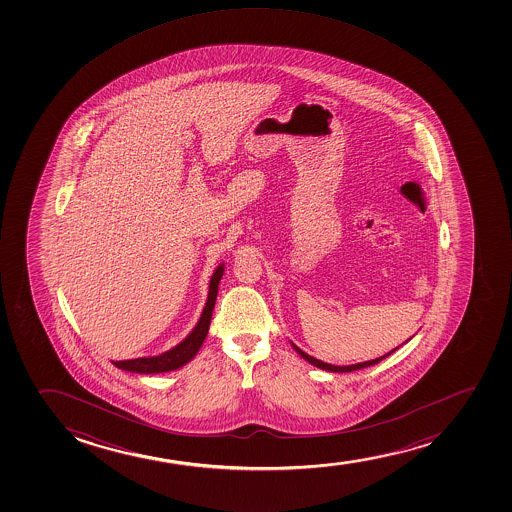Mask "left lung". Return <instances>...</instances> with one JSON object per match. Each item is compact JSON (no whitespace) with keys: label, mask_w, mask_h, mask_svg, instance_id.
Wrapping results in <instances>:
<instances>
[{"label":"left lung","mask_w":512,"mask_h":512,"mask_svg":"<svg viewBox=\"0 0 512 512\" xmlns=\"http://www.w3.org/2000/svg\"><path fill=\"white\" fill-rule=\"evenodd\" d=\"M292 347H294L295 352L299 353L300 357L302 359L307 360L309 364L314 365V367H319V369H323V371L328 372H352V371H359V369H364V367H371V365H376L377 362H381L382 359H386V357H389L391 353L396 352L398 348H394V350H391V352L386 353V355H382V357H379V359L374 360H367V362H360V364H352V365H331L326 364V362H323V360L314 359V357H311V355H307L306 352H302L297 345H294L292 343Z\"/></svg>","instance_id":"8db88e82"}]
</instances>
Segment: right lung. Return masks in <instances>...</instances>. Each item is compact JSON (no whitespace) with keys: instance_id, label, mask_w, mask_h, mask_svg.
<instances>
[{"instance_id":"right-lung-1","label":"right lung","mask_w":512,"mask_h":512,"mask_svg":"<svg viewBox=\"0 0 512 512\" xmlns=\"http://www.w3.org/2000/svg\"><path fill=\"white\" fill-rule=\"evenodd\" d=\"M224 277V265L218 266L210 280V288H208V299H206L205 307L201 312L200 321L194 326L193 331L184 338L179 345L160 353L157 357H141V359L121 360V362H112L118 369L123 371L136 372V374H160V372L176 371L179 367L188 364L189 360L194 359V355L198 353L212 321L213 307L217 300L218 283Z\"/></svg>"}]
</instances>
